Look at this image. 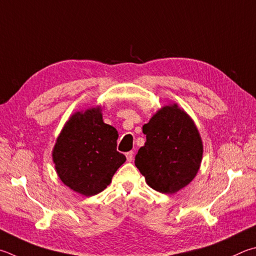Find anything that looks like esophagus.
Listing matches in <instances>:
<instances>
[{"mask_svg":"<svg viewBox=\"0 0 256 256\" xmlns=\"http://www.w3.org/2000/svg\"><path fill=\"white\" fill-rule=\"evenodd\" d=\"M125 156H126V159H128V162H131V161L133 160V158H134V152H133V151H130V152H128L126 154H125Z\"/></svg>","mask_w":256,"mask_h":256,"instance_id":"1","label":"esophagus"}]
</instances>
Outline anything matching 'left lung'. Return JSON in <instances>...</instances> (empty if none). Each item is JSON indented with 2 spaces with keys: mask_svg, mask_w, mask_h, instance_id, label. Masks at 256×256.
I'll return each mask as SVG.
<instances>
[{
  "mask_svg": "<svg viewBox=\"0 0 256 256\" xmlns=\"http://www.w3.org/2000/svg\"><path fill=\"white\" fill-rule=\"evenodd\" d=\"M143 133L146 142L134 162L146 184L174 194L192 182L202 159V141L192 118L176 104L164 106L143 125Z\"/></svg>",
  "mask_w": 256,
  "mask_h": 256,
  "instance_id": "1",
  "label": "left lung"
}]
</instances>
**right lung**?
<instances>
[{
    "label": "right lung",
    "mask_w": 256,
    "mask_h": 256,
    "mask_svg": "<svg viewBox=\"0 0 256 256\" xmlns=\"http://www.w3.org/2000/svg\"><path fill=\"white\" fill-rule=\"evenodd\" d=\"M118 138L116 128L103 122L100 106L72 114L52 150L60 180L86 197L103 192L126 160L116 151Z\"/></svg>",
    "instance_id": "add662e5"
}]
</instances>
